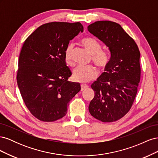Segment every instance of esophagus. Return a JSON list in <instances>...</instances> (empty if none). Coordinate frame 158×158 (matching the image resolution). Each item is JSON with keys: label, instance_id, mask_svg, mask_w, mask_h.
<instances>
[{"label": "esophagus", "instance_id": "34e87169", "mask_svg": "<svg viewBox=\"0 0 158 158\" xmlns=\"http://www.w3.org/2000/svg\"><path fill=\"white\" fill-rule=\"evenodd\" d=\"M88 88V85L87 84H81V90L83 91L85 89H87Z\"/></svg>", "mask_w": 158, "mask_h": 158}]
</instances>
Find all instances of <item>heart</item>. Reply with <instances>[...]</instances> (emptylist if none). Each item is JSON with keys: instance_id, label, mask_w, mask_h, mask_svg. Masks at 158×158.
Instances as JSON below:
<instances>
[{"instance_id": "obj_1", "label": "heart", "mask_w": 158, "mask_h": 158, "mask_svg": "<svg viewBox=\"0 0 158 158\" xmlns=\"http://www.w3.org/2000/svg\"><path fill=\"white\" fill-rule=\"evenodd\" d=\"M81 44L91 55L94 63L99 68L103 69L108 63V56L106 52L101 51V46L99 43L92 37H84L80 41ZM73 46L69 44L64 51V60L66 63H71V52ZM98 75V71L94 66H78L73 71V79L75 81L85 83L94 79Z\"/></svg>"}]
</instances>
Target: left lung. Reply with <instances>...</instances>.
<instances>
[{
	"label": "left lung",
	"instance_id": "8db88e82",
	"mask_svg": "<svg viewBox=\"0 0 158 158\" xmlns=\"http://www.w3.org/2000/svg\"><path fill=\"white\" fill-rule=\"evenodd\" d=\"M88 30L109 49L111 57L105 72L91 87L94 98L89 105L91 115L102 122H113L128 112L140 79V53L135 41L117 23L98 21Z\"/></svg>",
	"mask_w": 158,
	"mask_h": 158
}]
</instances>
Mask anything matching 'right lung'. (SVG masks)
<instances>
[{"label":"right lung","mask_w":158,"mask_h":158,"mask_svg":"<svg viewBox=\"0 0 158 158\" xmlns=\"http://www.w3.org/2000/svg\"><path fill=\"white\" fill-rule=\"evenodd\" d=\"M84 27L80 22H51L37 27L26 40L18 60L17 84L26 107L44 122L63 118L70 100L80 92L70 82L64 51Z\"/></svg>","instance_id":"obj_1"}]
</instances>
